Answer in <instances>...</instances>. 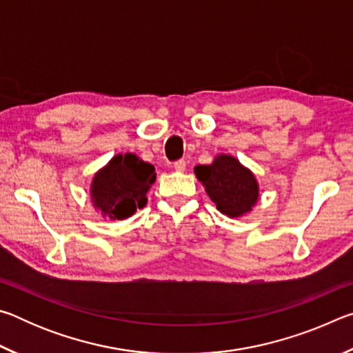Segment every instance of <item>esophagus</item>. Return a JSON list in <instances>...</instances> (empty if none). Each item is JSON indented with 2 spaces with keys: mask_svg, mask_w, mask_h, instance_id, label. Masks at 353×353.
I'll return each mask as SVG.
<instances>
[{
  "mask_svg": "<svg viewBox=\"0 0 353 353\" xmlns=\"http://www.w3.org/2000/svg\"><path fill=\"white\" fill-rule=\"evenodd\" d=\"M174 170L177 172H183L187 170V162H185V160H177V162H174Z\"/></svg>",
  "mask_w": 353,
  "mask_h": 353,
  "instance_id": "1",
  "label": "esophagus"
}]
</instances>
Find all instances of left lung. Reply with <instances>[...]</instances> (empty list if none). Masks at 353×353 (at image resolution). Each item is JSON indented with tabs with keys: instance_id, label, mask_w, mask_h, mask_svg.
<instances>
[{
	"instance_id": "left-lung-1",
	"label": "left lung",
	"mask_w": 353,
	"mask_h": 353,
	"mask_svg": "<svg viewBox=\"0 0 353 353\" xmlns=\"http://www.w3.org/2000/svg\"><path fill=\"white\" fill-rule=\"evenodd\" d=\"M194 174L225 216L240 218L259 201L260 190L254 172L229 154L216 155L210 165H198Z\"/></svg>"
}]
</instances>
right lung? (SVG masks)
Segmentation results:
<instances>
[{
    "instance_id": "right-lung-1",
    "label": "right lung",
    "mask_w": 353,
    "mask_h": 353,
    "mask_svg": "<svg viewBox=\"0 0 353 353\" xmlns=\"http://www.w3.org/2000/svg\"><path fill=\"white\" fill-rule=\"evenodd\" d=\"M155 168L135 154H118L94 174L90 187L93 207L109 219H126L148 204Z\"/></svg>"
}]
</instances>
